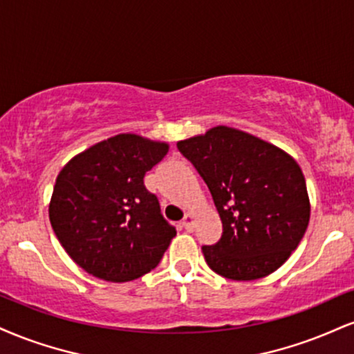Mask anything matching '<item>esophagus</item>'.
Returning a JSON list of instances; mask_svg holds the SVG:
<instances>
[{"label":"esophagus","instance_id":"esophagus-1","mask_svg":"<svg viewBox=\"0 0 354 354\" xmlns=\"http://www.w3.org/2000/svg\"><path fill=\"white\" fill-rule=\"evenodd\" d=\"M193 221H194L193 212H186L185 218H183V227H185L186 231H191V229H193Z\"/></svg>","mask_w":354,"mask_h":354}]
</instances>
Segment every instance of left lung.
<instances>
[{
	"label": "left lung",
	"instance_id": "1",
	"mask_svg": "<svg viewBox=\"0 0 354 354\" xmlns=\"http://www.w3.org/2000/svg\"><path fill=\"white\" fill-rule=\"evenodd\" d=\"M176 145L201 174L223 221L221 239L203 245L209 269L231 280L275 272L308 227L299 163L275 145L224 125Z\"/></svg>",
	"mask_w": 354,
	"mask_h": 354
}]
</instances>
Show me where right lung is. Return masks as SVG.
<instances>
[{"label": "right lung", "mask_w": 354, "mask_h": 354, "mask_svg": "<svg viewBox=\"0 0 354 354\" xmlns=\"http://www.w3.org/2000/svg\"><path fill=\"white\" fill-rule=\"evenodd\" d=\"M168 150L165 142L120 133L92 145L59 171L50 225L87 274L129 282L158 266L176 231L143 178Z\"/></svg>", "instance_id": "obj_1"}]
</instances>
